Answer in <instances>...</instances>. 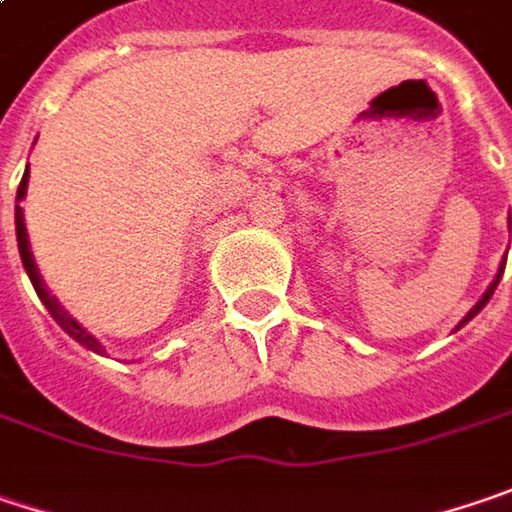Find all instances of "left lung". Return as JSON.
Returning a JSON list of instances; mask_svg holds the SVG:
<instances>
[{
    "label": "left lung",
    "mask_w": 512,
    "mask_h": 512,
    "mask_svg": "<svg viewBox=\"0 0 512 512\" xmlns=\"http://www.w3.org/2000/svg\"><path fill=\"white\" fill-rule=\"evenodd\" d=\"M507 227H510V233H512V218L507 216ZM504 265H507V259H504V262H501L499 265V273H496V279H493V282H490V288H487V291H484V296H481V299H478V302H475L473 308H470V311H467V317H464V320L458 322V325H455V331H458V328H464V325H467V322L473 320L475 314H478V311H481V308H484V305H487V302H490V296H493V291H496V288H499V279H501V273H504Z\"/></svg>",
    "instance_id": "obj_1"
}]
</instances>
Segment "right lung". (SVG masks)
<instances>
[{
    "instance_id": "1",
    "label": "right lung",
    "mask_w": 512,
    "mask_h": 512,
    "mask_svg": "<svg viewBox=\"0 0 512 512\" xmlns=\"http://www.w3.org/2000/svg\"><path fill=\"white\" fill-rule=\"evenodd\" d=\"M28 172L31 169H25V175H22V181H19V190H16V244H19V256H22V265H25V273H28V279H31V285H34V291L42 299V305L48 308V314L57 320V325L63 328L65 334L71 337V340H77L80 345H86L89 351L94 354H106V348L103 343L91 334L89 328H83L80 322L74 320L68 311H65L63 305H60V299L57 296H51V291L45 288V282H42V276H39L37 262H34V253H31V242H28V227H25V213H22V207H19V201L28 195Z\"/></svg>"
}]
</instances>
